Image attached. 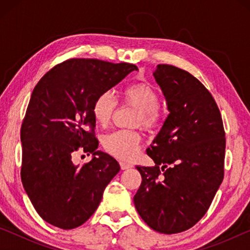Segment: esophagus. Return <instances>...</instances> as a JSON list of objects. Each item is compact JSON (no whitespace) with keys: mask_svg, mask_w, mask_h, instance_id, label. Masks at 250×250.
<instances>
[{"mask_svg":"<svg viewBox=\"0 0 250 250\" xmlns=\"http://www.w3.org/2000/svg\"><path fill=\"white\" fill-rule=\"evenodd\" d=\"M120 167H121V170H128V168H131L133 166L131 163L128 162H125V161H121L120 162Z\"/></svg>","mask_w":250,"mask_h":250,"instance_id":"34e87169","label":"esophagus"}]
</instances>
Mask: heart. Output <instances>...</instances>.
<instances>
[{"mask_svg":"<svg viewBox=\"0 0 250 250\" xmlns=\"http://www.w3.org/2000/svg\"><path fill=\"white\" fill-rule=\"evenodd\" d=\"M122 101L138 110L135 125L146 131L158 128L162 115L159 109L160 96L153 86L146 83H137L125 87L122 91ZM117 100L110 91L97 96L92 104V116L97 124L107 125L117 109ZM141 145L140 134L135 131L119 130L104 138V146L109 153L122 160H131L138 154Z\"/></svg>","mask_w":250,"mask_h":250,"instance_id":"heart-1","label":"heart"}]
</instances>
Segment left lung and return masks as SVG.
I'll return each mask as SVG.
<instances>
[{
	"mask_svg": "<svg viewBox=\"0 0 250 250\" xmlns=\"http://www.w3.org/2000/svg\"><path fill=\"white\" fill-rule=\"evenodd\" d=\"M168 116L146 153L154 167H137L142 182L133 197L155 231L177 234L204 216L224 179L225 131L216 103L200 80L175 66L153 73Z\"/></svg>",
	"mask_w": 250,
	"mask_h": 250,
	"instance_id": "8db88e82",
	"label": "left lung"
}]
</instances>
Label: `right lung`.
Masks as SVG:
<instances>
[{
	"instance_id": "add662e5",
	"label": "right lung",
	"mask_w": 250,
	"mask_h": 250,
	"mask_svg": "<svg viewBox=\"0 0 250 250\" xmlns=\"http://www.w3.org/2000/svg\"><path fill=\"white\" fill-rule=\"evenodd\" d=\"M138 67L99 59L74 58L46 73L32 92L21 128L25 192L50 225L73 229L89 219L120 166L98 149L92 104ZM80 149L93 154L76 166Z\"/></svg>"
}]
</instances>
